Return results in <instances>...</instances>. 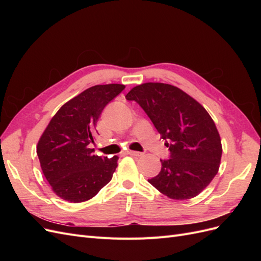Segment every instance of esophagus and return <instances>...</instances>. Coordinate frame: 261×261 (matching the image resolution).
Returning a JSON list of instances; mask_svg holds the SVG:
<instances>
[{"mask_svg":"<svg viewBox=\"0 0 261 261\" xmlns=\"http://www.w3.org/2000/svg\"><path fill=\"white\" fill-rule=\"evenodd\" d=\"M128 154L132 155V156H141L143 155V153L141 152H138V151H132V150H129L128 151Z\"/></svg>","mask_w":261,"mask_h":261,"instance_id":"esophagus-1","label":"esophagus"}]
</instances>
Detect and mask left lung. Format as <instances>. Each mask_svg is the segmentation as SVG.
Masks as SVG:
<instances>
[{
	"instance_id": "1",
	"label": "left lung",
	"mask_w": 261,
	"mask_h": 261,
	"mask_svg": "<svg viewBox=\"0 0 261 261\" xmlns=\"http://www.w3.org/2000/svg\"><path fill=\"white\" fill-rule=\"evenodd\" d=\"M125 98L144 109L171 152L161 171L148 181L171 199L199 195L220 168L222 144L211 116L198 101L175 86L138 85Z\"/></svg>"
}]
</instances>
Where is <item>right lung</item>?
I'll return each mask as SVG.
<instances>
[{
    "mask_svg": "<svg viewBox=\"0 0 261 261\" xmlns=\"http://www.w3.org/2000/svg\"><path fill=\"white\" fill-rule=\"evenodd\" d=\"M125 88L121 84L96 85L63 105L37 145L43 175L53 193L69 202L96 196L112 179L118 156H99L89 148L102 110Z\"/></svg>",
    "mask_w": 261,
    "mask_h": 261,
    "instance_id": "obj_1",
    "label": "right lung"
}]
</instances>
